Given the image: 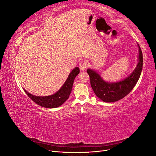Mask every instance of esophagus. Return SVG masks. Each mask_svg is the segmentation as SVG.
Segmentation results:
<instances>
[{"mask_svg": "<svg viewBox=\"0 0 156 156\" xmlns=\"http://www.w3.org/2000/svg\"><path fill=\"white\" fill-rule=\"evenodd\" d=\"M87 61L86 60H83L81 61V62L79 64V68L81 69V71H84L86 69L87 67Z\"/></svg>", "mask_w": 156, "mask_h": 156, "instance_id": "esophagus-1", "label": "esophagus"}]
</instances>
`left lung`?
Wrapping results in <instances>:
<instances>
[{
    "label": "left lung",
    "mask_w": 156,
    "mask_h": 156,
    "mask_svg": "<svg viewBox=\"0 0 156 156\" xmlns=\"http://www.w3.org/2000/svg\"><path fill=\"white\" fill-rule=\"evenodd\" d=\"M138 63L129 75L120 81L110 83L105 81L96 71L88 68L87 72L90 76L92 88L97 97L107 103L115 102L126 96L139 81L143 69V53L139 44Z\"/></svg>",
    "instance_id": "left-lung-1"
}]
</instances>
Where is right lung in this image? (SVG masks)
Listing matches in <instances>:
<instances>
[{
    "label": "right lung",
    "instance_id": "obj_1",
    "mask_svg": "<svg viewBox=\"0 0 156 156\" xmlns=\"http://www.w3.org/2000/svg\"><path fill=\"white\" fill-rule=\"evenodd\" d=\"M80 70L78 67H75L69 74L68 77L65 81L63 85L56 93L50 96H37L28 92L26 90H24L25 93L27 94L32 101H34L37 105L45 108H56L66 101L69 94L72 92L74 79L77 75L79 73Z\"/></svg>",
    "mask_w": 156,
    "mask_h": 156
}]
</instances>
